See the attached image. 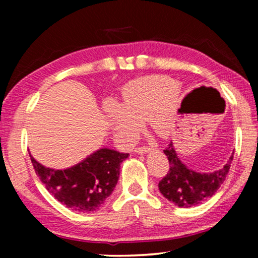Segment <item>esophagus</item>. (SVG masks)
<instances>
[{"label": "esophagus", "instance_id": "1", "mask_svg": "<svg viewBox=\"0 0 258 258\" xmlns=\"http://www.w3.org/2000/svg\"><path fill=\"white\" fill-rule=\"evenodd\" d=\"M150 151H151V149L149 147H139V148H136V149H135V153L140 154V155L150 153Z\"/></svg>", "mask_w": 258, "mask_h": 258}]
</instances>
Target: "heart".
<instances>
[{
  "label": "heart",
  "mask_w": 258,
  "mask_h": 258,
  "mask_svg": "<svg viewBox=\"0 0 258 258\" xmlns=\"http://www.w3.org/2000/svg\"><path fill=\"white\" fill-rule=\"evenodd\" d=\"M164 82L158 77H144L134 81L124 89L119 105L108 102L105 114L116 132L125 142H134L142 129V122L149 119L155 133L168 136L171 128V98L164 97Z\"/></svg>",
  "instance_id": "b5f03b06"
}]
</instances>
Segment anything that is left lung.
<instances>
[{
	"label": "left lung",
	"instance_id": "8db88e82",
	"mask_svg": "<svg viewBox=\"0 0 258 258\" xmlns=\"http://www.w3.org/2000/svg\"><path fill=\"white\" fill-rule=\"evenodd\" d=\"M164 151L169 160V171L158 183V189L168 201L181 208H190L215 195L227 177L234 153L227 164L213 172H199L189 169L176 154L172 142Z\"/></svg>",
	"mask_w": 258,
	"mask_h": 258
}]
</instances>
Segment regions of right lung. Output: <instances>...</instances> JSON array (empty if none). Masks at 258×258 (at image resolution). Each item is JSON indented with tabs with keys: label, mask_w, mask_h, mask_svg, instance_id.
Listing matches in <instances>:
<instances>
[{
	"label": "right lung",
	"mask_w": 258,
	"mask_h": 258,
	"mask_svg": "<svg viewBox=\"0 0 258 258\" xmlns=\"http://www.w3.org/2000/svg\"><path fill=\"white\" fill-rule=\"evenodd\" d=\"M29 156L36 175L58 202L79 213H89L98 209L114 191L119 165L129 154L102 148L63 170L44 167L30 153Z\"/></svg>",
	"instance_id": "obj_1"
}]
</instances>
